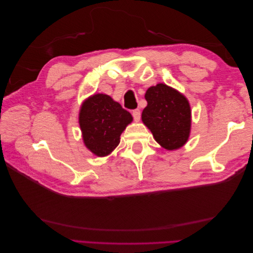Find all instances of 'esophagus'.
I'll use <instances>...</instances> for the list:
<instances>
[{"label": "esophagus", "instance_id": "esophagus-1", "mask_svg": "<svg viewBox=\"0 0 253 253\" xmlns=\"http://www.w3.org/2000/svg\"><path fill=\"white\" fill-rule=\"evenodd\" d=\"M132 115H133V118L135 121H139L140 120V117H141V113H140V110L136 109L132 112Z\"/></svg>", "mask_w": 253, "mask_h": 253}]
</instances>
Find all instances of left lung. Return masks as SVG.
<instances>
[{"instance_id":"obj_1","label":"left lung","mask_w":253,"mask_h":253,"mask_svg":"<svg viewBox=\"0 0 253 253\" xmlns=\"http://www.w3.org/2000/svg\"><path fill=\"white\" fill-rule=\"evenodd\" d=\"M147 108L141 118L155 140L167 150H176L189 138L191 110L187 99L166 84L159 83L145 93Z\"/></svg>"}]
</instances>
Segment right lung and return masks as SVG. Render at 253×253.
Wrapping results in <instances>:
<instances>
[{
	"mask_svg": "<svg viewBox=\"0 0 253 253\" xmlns=\"http://www.w3.org/2000/svg\"><path fill=\"white\" fill-rule=\"evenodd\" d=\"M132 115L104 94L88 98L81 106L79 124L84 143L97 156H106L120 142V135Z\"/></svg>",
	"mask_w": 253,
	"mask_h": 253,
	"instance_id": "1",
	"label": "right lung"
}]
</instances>
